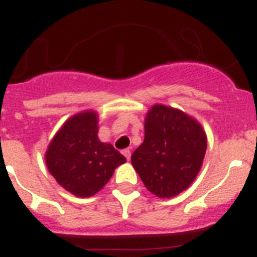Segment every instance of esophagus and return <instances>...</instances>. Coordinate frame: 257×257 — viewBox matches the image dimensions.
I'll list each match as a JSON object with an SVG mask.
<instances>
[{"label":"esophagus","mask_w":257,"mask_h":257,"mask_svg":"<svg viewBox=\"0 0 257 257\" xmlns=\"http://www.w3.org/2000/svg\"><path fill=\"white\" fill-rule=\"evenodd\" d=\"M122 153H123V156L126 157L127 161H130V158H131V151H130V149H124Z\"/></svg>","instance_id":"obj_1"}]
</instances>
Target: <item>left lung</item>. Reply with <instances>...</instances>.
I'll return each instance as SVG.
<instances>
[{
  "label": "left lung",
  "mask_w": 257,
  "mask_h": 257,
  "mask_svg": "<svg viewBox=\"0 0 257 257\" xmlns=\"http://www.w3.org/2000/svg\"><path fill=\"white\" fill-rule=\"evenodd\" d=\"M144 142L131 163L145 188L160 198H172L190 187L201 171L207 136L196 118L163 104L151 106Z\"/></svg>",
  "instance_id": "8db88e82"
}]
</instances>
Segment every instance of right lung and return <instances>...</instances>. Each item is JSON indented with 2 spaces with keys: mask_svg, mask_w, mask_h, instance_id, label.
Instances as JSON below:
<instances>
[{
  "mask_svg": "<svg viewBox=\"0 0 257 257\" xmlns=\"http://www.w3.org/2000/svg\"><path fill=\"white\" fill-rule=\"evenodd\" d=\"M97 113L92 109L72 115L50 142L45 161L59 185L73 196L87 198L110 180L126 158L97 138Z\"/></svg>",
  "mask_w": 257,
  "mask_h": 257,
  "instance_id": "1",
  "label": "right lung"
}]
</instances>
